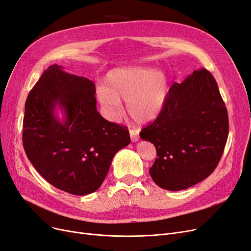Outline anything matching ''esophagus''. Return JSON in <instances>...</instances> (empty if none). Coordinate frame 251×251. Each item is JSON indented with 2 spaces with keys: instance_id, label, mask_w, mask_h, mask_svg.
<instances>
[{
  "instance_id": "obj_1",
  "label": "esophagus",
  "mask_w": 251,
  "mask_h": 251,
  "mask_svg": "<svg viewBox=\"0 0 251 251\" xmlns=\"http://www.w3.org/2000/svg\"><path fill=\"white\" fill-rule=\"evenodd\" d=\"M129 132H130V138H131L132 143H135V141H137L139 139L138 131H136V130H130Z\"/></svg>"
}]
</instances>
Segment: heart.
Masks as SVG:
<instances>
[{
    "label": "heart",
    "instance_id": "heart-1",
    "mask_svg": "<svg viewBox=\"0 0 251 251\" xmlns=\"http://www.w3.org/2000/svg\"><path fill=\"white\" fill-rule=\"evenodd\" d=\"M105 85L96 91L104 116L118 121L122 115V101H126L128 115L138 123H149L163 111L169 94V78L164 71L140 65H128L111 71Z\"/></svg>",
    "mask_w": 251,
    "mask_h": 251
}]
</instances>
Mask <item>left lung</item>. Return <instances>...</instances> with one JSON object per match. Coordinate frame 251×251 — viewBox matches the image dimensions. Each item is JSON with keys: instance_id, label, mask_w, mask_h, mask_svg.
<instances>
[{"instance_id": "obj_1", "label": "left lung", "mask_w": 251, "mask_h": 251, "mask_svg": "<svg viewBox=\"0 0 251 251\" xmlns=\"http://www.w3.org/2000/svg\"><path fill=\"white\" fill-rule=\"evenodd\" d=\"M228 134L226 107L213 75L194 71L174 83L164 108L140 137L154 144L150 174L168 191L188 189L208 177L223 156Z\"/></svg>"}]
</instances>
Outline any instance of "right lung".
<instances>
[{"label":"right lung","mask_w":251,"mask_h":251,"mask_svg":"<svg viewBox=\"0 0 251 251\" xmlns=\"http://www.w3.org/2000/svg\"><path fill=\"white\" fill-rule=\"evenodd\" d=\"M23 141L28 160L49 183L84 196L101 186L130 136L127 127L97 112L92 81L53 64L28 93Z\"/></svg>","instance_id":"1"}]
</instances>
